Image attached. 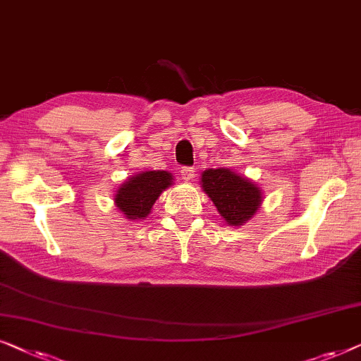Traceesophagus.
Returning <instances> with one entry per match:
<instances>
[{"instance_id":"1","label":"esophagus","mask_w":361,"mask_h":361,"mask_svg":"<svg viewBox=\"0 0 361 361\" xmlns=\"http://www.w3.org/2000/svg\"><path fill=\"white\" fill-rule=\"evenodd\" d=\"M180 173H181V180L183 181H191L195 178V170L191 166H183Z\"/></svg>"}]
</instances>
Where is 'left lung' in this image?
Segmentation results:
<instances>
[{
	"instance_id": "left-lung-1",
	"label": "left lung",
	"mask_w": 361,
	"mask_h": 361,
	"mask_svg": "<svg viewBox=\"0 0 361 361\" xmlns=\"http://www.w3.org/2000/svg\"><path fill=\"white\" fill-rule=\"evenodd\" d=\"M200 185L229 226L247 223L264 201L261 186L231 168H208L201 173Z\"/></svg>"
}]
</instances>
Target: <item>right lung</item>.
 <instances>
[{"mask_svg":"<svg viewBox=\"0 0 361 361\" xmlns=\"http://www.w3.org/2000/svg\"><path fill=\"white\" fill-rule=\"evenodd\" d=\"M173 185V175L165 170H147L123 181L114 195L115 208L130 221L145 219L163 191Z\"/></svg>","mask_w":361,"mask_h":361,"instance_id":"1","label":"right lung"}]
</instances>
